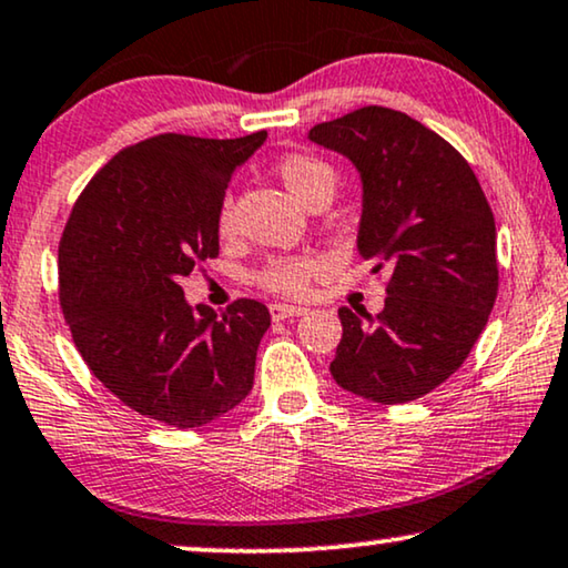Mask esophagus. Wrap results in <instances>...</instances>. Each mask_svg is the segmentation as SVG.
<instances>
[{"mask_svg":"<svg viewBox=\"0 0 568 568\" xmlns=\"http://www.w3.org/2000/svg\"><path fill=\"white\" fill-rule=\"evenodd\" d=\"M306 308L304 306H293V304H270V316L275 322H283V320H291V316H301Z\"/></svg>","mask_w":568,"mask_h":568,"instance_id":"34e87169","label":"esophagus"}]
</instances>
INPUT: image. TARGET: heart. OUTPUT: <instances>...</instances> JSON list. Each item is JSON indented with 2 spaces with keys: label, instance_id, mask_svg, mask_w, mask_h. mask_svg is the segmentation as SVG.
<instances>
[{
  "label": "heart",
  "instance_id": "heart-1",
  "mask_svg": "<svg viewBox=\"0 0 568 568\" xmlns=\"http://www.w3.org/2000/svg\"><path fill=\"white\" fill-rule=\"evenodd\" d=\"M277 179L283 186L298 200L301 205L314 210L327 202L337 192V173L327 161L308 153H288L277 158L275 163ZM233 231V207L231 200H223L221 210H217V233L229 236ZM316 272V260L312 256H283V260H272L262 267L260 280L262 288L272 293H283V296H298L306 291L308 280Z\"/></svg>",
  "mask_w": 568,
  "mask_h": 568
}]
</instances>
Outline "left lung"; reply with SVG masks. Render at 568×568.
I'll return each instance as SVG.
<instances>
[{"mask_svg": "<svg viewBox=\"0 0 568 568\" xmlns=\"http://www.w3.org/2000/svg\"><path fill=\"white\" fill-rule=\"evenodd\" d=\"M355 165L358 254L389 267L382 314L339 308L332 379L363 399L410 403L470 355L498 293L496 223L463 155L403 111L366 105L308 130Z\"/></svg>", "mask_w": 568, "mask_h": 568, "instance_id": "left-lung-1", "label": "left lung"}]
</instances>
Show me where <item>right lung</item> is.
Returning a JSON list of instances; mask_svg holds the SVG:
<instances>
[{
    "label": "right lung",
    "instance_id": "add662e5",
    "mask_svg": "<svg viewBox=\"0 0 568 568\" xmlns=\"http://www.w3.org/2000/svg\"><path fill=\"white\" fill-rule=\"evenodd\" d=\"M264 140L158 134L124 148L64 225L59 301L82 361L126 407L165 426L200 428L252 392L267 306L192 308L179 280L217 256L225 189Z\"/></svg>",
    "mask_w": 568,
    "mask_h": 568
}]
</instances>
